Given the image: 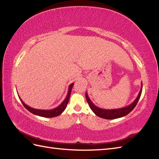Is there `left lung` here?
<instances>
[{
  "instance_id": "8db88e82",
  "label": "left lung",
  "mask_w": 159,
  "mask_h": 159,
  "mask_svg": "<svg viewBox=\"0 0 159 159\" xmlns=\"http://www.w3.org/2000/svg\"><path fill=\"white\" fill-rule=\"evenodd\" d=\"M142 89H143V84L141 83V88L140 89V91H139L137 98L134 99V102L127 107H124L119 109H102V108L97 107L90 100L87 92H85V98H86V100H87V102L89 104V107L91 108V110L93 111V112L97 115V116L101 118L105 119H117V118L125 116V115H127L134 108V107L136 106V105L137 104L139 99H140L141 95L142 93Z\"/></svg>"
}]
</instances>
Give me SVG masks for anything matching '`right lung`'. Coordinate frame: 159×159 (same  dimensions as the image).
Returning a JSON list of instances; mask_svg holds the SVG:
<instances>
[{
  "label": "right lung",
  "mask_w": 159,
  "mask_h": 159,
  "mask_svg": "<svg viewBox=\"0 0 159 159\" xmlns=\"http://www.w3.org/2000/svg\"><path fill=\"white\" fill-rule=\"evenodd\" d=\"M74 83H72L70 85L69 88H68V94H67V96L66 99L64 100V102H62L58 107H57L53 109H50V110H44V109H34L32 107H30L27 105L26 104H25L24 103L23 101L21 99V98L19 97L20 98L22 103L23 104L24 107H25L27 110L29 111L33 114H34L36 115H38V116H41L43 117H57L58 115H61L62 113L64 112V111L66 109L67 105H68V102H69V99H70V94L71 92V89L73 88Z\"/></svg>",
  "instance_id": "right-lung-1"
}]
</instances>
